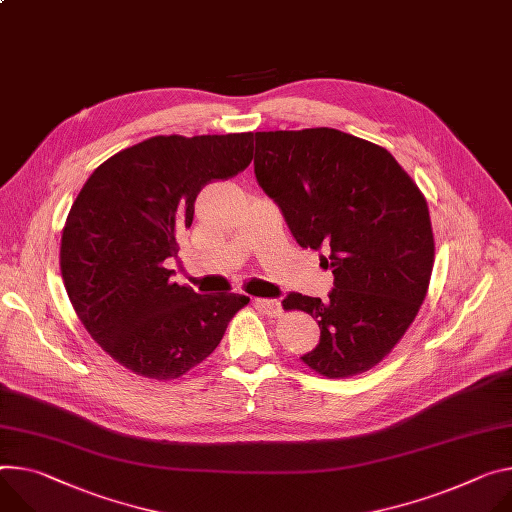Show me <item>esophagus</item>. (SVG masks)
<instances>
[{
    "instance_id": "1",
    "label": "esophagus",
    "mask_w": 512,
    "mask_h": 512,
    "mask_svg": "<svg viewBox=\"0 0 512 512\" xmlns=\"http://www.w3.org/2000/svg\"><path fill=\"white\" fill-rule=\"evenodd\" d=\"M255 306L265 312L267 316H280L282 314V304L277 300H267V298H255Z\"/></svg>"
}]
</instances>
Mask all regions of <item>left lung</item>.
Instances as JSON below:
<instances>
[{"label":"left lung","mask_w":512,"mask_h":512,"mask_svg":"<svg viewBox=\"0 0 512 512\" xmlns=\"http://www.w3.org/2000/svg\"><path fill=\"white\" fill-rule=\"evenodd\" d=\"M255 177L296 243L322 251L329 300L288 294L316 318L320 343L300 359L339 380L378 365L421 308L435 261L429 206L384 149L335 128L255 132Z\"/></svg>","instance_id":"left-lung-1"}]
</instances>
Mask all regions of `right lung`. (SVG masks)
Wrapping results in <instances>:
<instances>
[{
  "label": "right lung",
  "mask_w": 512,
  "mask_h": 512,
  "mask_svg": "<svg viewBox=\"0 0 512 512\" xmlns=\"http://www.w3.org/2000/svg\"><path fill=\"white\" fill-rule=\"evenodd\" d=\"M253 136H151L104 161L69 210L61 237L69 300L91 339L136 376L188 374L249 304L173 284L167 261L177 259L204 185L249 167Z\"/></svg>",
  "instance_id": "1"
}]
</instances>
